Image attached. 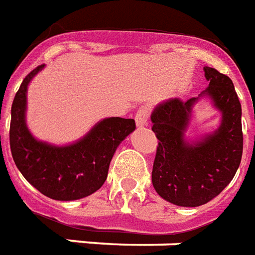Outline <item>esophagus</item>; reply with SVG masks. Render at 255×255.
I'll return each instance as SVG.
<instances>
[{"label": "esophagus", "instance_id": "1", "mask_svg": "<svg viewBox=\"0 0 255 255\" xmlns=\"http://www.w3.org/2000/svg\"><path fill=\"white\" fill-rule=\"evenodd\" d=\"M148 118H150V109L143 105V107H140V108L137 109L136 115H135V122H136L137 127L146 126Z\"/></svg>", "mask_w": 255, "mask_h": 255}]
</instances>
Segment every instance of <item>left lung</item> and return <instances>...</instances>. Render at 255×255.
Instances as JSON below:
<instances>
[{
    "mask_svg": "<svg viewBox=\"0 0 255 255\" xmlns=\"http://www.w3.org/2000/svg\"><path fill=\"white\" fill-rule=\"evenodd\" d=\"M208 88L188 101L170 99L151 113L152 131L159 140L152 166L156 193L180 207L207 204L231 182L242 159V108L233 81L214 67H204ZM207 95L222 113L215 133L199 141L185 136L191 108Z\"/></svg>",
    "mask_w": 255,
    "mask_h": 255,
    "instance_id": "8db88e82",
    "label": "left lung"
}]
</instances>
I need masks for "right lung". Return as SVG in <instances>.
<instances>
[{
	"label": "right lung",
	"instance_id": "add662e5",
	"mask_svg": "<svg viewBox=\"0 0 255 255\" xmlns=\"http://www.w3.org/2000/svg\"><path fill=\"white\" fill-rule=\"evenodd\" d=\"M43 67L37 66L24 78L13 100L9 132L13 161L24 178L47 197L60 201L82 199L103 186L116 148L136 128L135 120L104 119L82 139L67 146L37 140L25 122L27 89Z\"/></svg>",
	"mask_w": 255,
	"mask_h": 255
}]
</instances>
